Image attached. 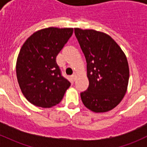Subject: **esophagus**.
Segmentation results:
<instances>
[{
  "instance_id": "obj_1",
  "label": "esophagus",
  "mask_w": 147,
  "mask_h": 147,
  "mask_svg": "<svg viewBox=\"0 0 147 147\" xmlns=\"http://www.w3.org/2000/svg\"><path fill=\"white\" fill-rule=\"evenodd\" d=\"M76 74H73L72 76H71V79H72V80H74V81H75V80H76Z\"/></svg>"
}]
</instances>
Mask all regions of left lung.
Returning <instances> with one entry per match:
<instances>
[{
  "label": "left lung",
  "mask_w": 147,
  "mask_h": 147,
  "mask_svg": "<svg viewBox=\"0 0 147 147\" xmlns=\"http://www.w3.org/2000/svg\"><path fill=\"white\" fill-rule=\"evenodd\" d=\"M87 62L88 89L80 93L87 108L107 112L121 102L127 92L129 71L127 57L109 35L92 29L74 28Z\"/></svg>",
  "instance_id": "left-lung-1"
}]
</instances>
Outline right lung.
I'll list each match as a JSON object with an SVG mask.
<instances>
[{"label":"right lung","instance_id":"add662e5","mask_svg":"<svg viewBox=\"0 0 147 147\" xmlns=\"http://www.w3.org/2000/svg\"><path fill=\"white\" fill-rule=\"evenodd\" d=\"M72 28H44L22 46L16 64L18 84L32 105L51 107L61 102L71 83L62 76L56 58L72 35Z\"/></svg>","mask_w":147,"mask_h":147}]
</instances>
